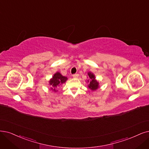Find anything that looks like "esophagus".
<instances>
[{
    "instance_id": "1",
    "label": "esophagus",
    "mask_w": 149,
    "mask_h": 149,
    "mask_svg": "<svg viewBox=\"0 0 149 149\" xmlns=\"http://www.w3.org/2000/svg\"><path fill=\"white\" fill-rule=\"evenodd\" d=\"M72 76H73L74 78H77L79 77V75L77 74H74Z\"/></svg>"
}]
</instances>
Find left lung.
I'll list each match as a JSON object with an SVG mask.
<instances>
[{
	"label": "left lung",
	"instance_id": "obj_1",
	"mask_svg": "<svg viewBox=\"0 0 149 149\" xmlns=\"http://www.w3.org/2000/svg\"><path fill=\"white\" fill-rule=\"evenodd\" d=\"M88 77L89 78L87 80V83H88V87L93 91L97 90L100 88V84H99V81L96 80L95 74L91 72H88Z\"/></svg>",
	"mask_w": 149,
	"mask_h": 149
}]
</instances>
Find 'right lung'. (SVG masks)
<instances>
[{
    "label": "right lung",
    "instance_id": "right-lung-1",
    "mask_svg": "<svg viewBox=\"0 0 149 149\" xmlns=\"http://www.w3.org/2000/svg\"><path fill=\"white\" fill-rule=\"evenodd\" d=\"M68 77L61 74L59 72H57L53 74L52 78L49 80V85L50 86V90L54 92H57L58 88L64 84L67 81Z\"/></svg>",
    "mask_w": 149,
    "mask_h": 149
}]
</instances>
